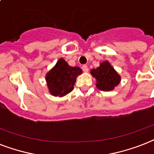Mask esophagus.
<instances>
[{"label": "esophagus", "instance_id": "esophagus-1", "mask_svg": "<svg viewBox=\"0 0 154 154\" xmlns=\"http://www.w3.org/2000/svg\"><path fill=\"white\" fill-rule=\"evenodd\" d=\"M82 69H83V71H84V72H88V67L87 65H83V66H82Z\"/></svg>", "mask_w": 154, "mask_h": 154}]
</instances>
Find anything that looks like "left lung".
Listing matches in <instances>:
<instances>
[{"label":"left lung","instance_id":"8db88e82","mask_svg":"<svg viewBox=\"0 0 154 154\" xmlns=\"http://www.w3.org/2000/svg\"><path fill=\"white\" fill-rule=\"evenodd\" d=\"M91 75L96 79V88L103 91L114 90L121 80L120 75L108 61L101 63L96 69H91Z\"/></svg>","mask_w":154,"mask_h":154}]
</instances>
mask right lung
<instances>
[{
    "instance_id": "right-lung-1",
    "label": "right lung",
    "mask_w": 154,
    "mask_h": 154,
    "mask_svg": "<svg viewBox=\"0 0 154 154\" xmlns=\"http://www.w3.org/2000/svg\"><path fill=\"white\" fill-rule=\"evenodd\" d=\"M83 71L79 66H69L63 58H59L53 68L46 75L49 92L54 96L63 97L74 89L76 78Z\"/></svg>"
}]
</instances>
